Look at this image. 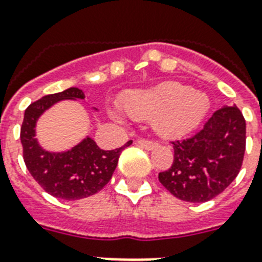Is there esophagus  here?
Returning <instances> with one entry per match:
<instances>
[{"label": "esophagus", "mask_w": 262, "mask_h": 262, "mask_svg": "<svg viewBox=\"0 0 262 262\" xmlns=\"http://www.w3.org/2000/svg\"><path fill=\"white\" fill-rule=\"evenodd\" d=\"M136 143L139 144L140 147H143L144 150H152L154 147H157V142L154 140H148V139H138Z\"/></svg>", "instance_id": "esophagus-1"}]
</instances>
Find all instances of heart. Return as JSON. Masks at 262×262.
Here are the masks:
<instances>
[{
    "instance_id": "obj_1",
    "label": "heart",
    "mask_w": 262,
    "mask_h": 262,
    "mask_svg": "<svg viewBox=\"0 0 262 262\" xmlns=\"http://www.w3.org/2000/svg\"><path fill=\"white\" fill-rule=\"evenodd\" d=\"M210 101L202 92L179 83L136 91L124 100V110L136 120H151L163 136H179L200 124Z\"/></svg>"
}]
</instances>
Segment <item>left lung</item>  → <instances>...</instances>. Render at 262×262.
Masks as SVG:
<instances>
[{"mask_svg": "<svg viewBox=\"0 0 262 262\" xmlns=\"http://www.w3.org/2000/svg\"><path fill=\"white\" fill-rule=\"evenodd\" d=\"M171 167L159 172V182L174 196L201 204L221 194L238 175L246 144V123L238 107H222L204 128L171 142Z\"/></svg>", "mask_w": 262, "mask_h": 262, "instance_id": "1", "label": "left lung"}]
</instances>
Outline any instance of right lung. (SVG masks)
Masks as SVG:
<instances>
[{"instance_id": "right-lung-1", "label": "right lung", "mask_w": 262, "mask_h": 262, "mask_svg": "<svg viewBox=\"0 0 262 262\" xmlns=\"http://www.w3.org/2000/svg\"><path fill=\"white\" fill-rule=\"evenodd\" d=\"M84 97L83 91L75 87L41 97L25 110L19 134L24 162L30 175L47 193L67 201L81 200L100 191L110 182L123 148L133 143L128 140L126 146L105 151L87 136L64 152L45 151L34 138L37 119L57 101Z\"/></svg>"}]
</instances>
